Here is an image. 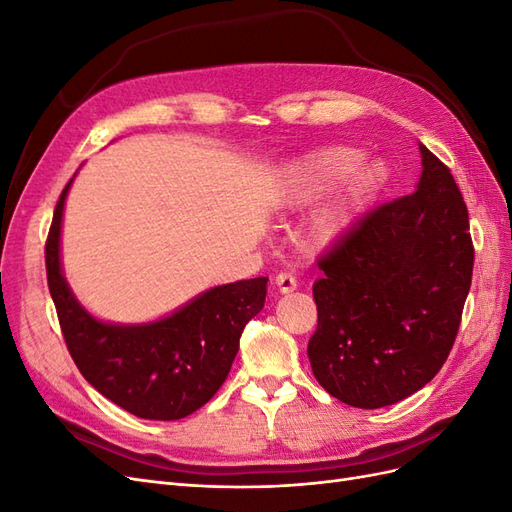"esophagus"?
Segmentation results:
<instances>
[{"instance_id": "esophagus-1", "label": "esophagus", "mask_w": 512, "mask_h": 512, "mask_svg": "<svg viewBox=\"0 0 512 512\" xmlns=\"http://www.w3.org/2000/svg\"><path fill=\"white\" fill-rule=\"evenodd\" d=\"M275 286H277V290L286 294V292L297 290L299 282H297V277H294L292 273L282 271V273H277V275H275Z\"/></svg>"}]
</instances>
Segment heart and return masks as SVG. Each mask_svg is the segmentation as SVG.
<instances>
[{"mask_svg":"<svg viewBox=\"0 0 512 512\" xmlns=\"http://www.w3.org/2000/svg\"><path fill=\"white\" fill-rule=\"evenodd\" d=\"M359 162V149L327 145L305 153L284 168L277 200L286 209L309 205L339 180L343 181L309 222V237L316 245H329L342 237L376 192L382 179L380 166Z\"/></svg>","mask_w":512,"mask_h":512,"instance_id":"obj_1","label":"heart"}]
</instances>
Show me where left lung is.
<instances>
[{
  "label": "left lung",
  "mask_w": 512,
  "mask_h": 512,
  "mask_svg": "<svg viewBox=\"0 0 512 512\" xmlns=\"http://www.w3.org/2000/svg\"><path fill=\"white\" fill-rule=\"evenodd\" d=\"M416 192L356 222L318 258L307 356L322 389L354 408L397 404L448 359L472 284L468 207L451 168L421 145Z\"/></svg>",
  "instance_id": "8db88e82"
}]
</instances>
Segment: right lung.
Wrapping results in <instances>:
<instances>
[{"label": "right lung", "instance_id": "add662e5", "mask_svg": "<svg viewBox=\"0 0 512 512\" xmlns=\"http://www.w3.org/2000/svg\"><path fill=\"white\" fill-rule=\"evenodd\" d=\"M70 183L57 200L44 247L46 280L68 352L83 378L119 408L149 421H179L224 384L245 324L265 307L269 277L211 288L158 322H100L74 299L59 265Z\"/></svg>", "mask_w": 512, "mask_h": 512}]
</instances>
